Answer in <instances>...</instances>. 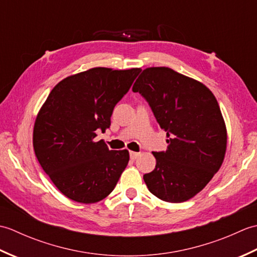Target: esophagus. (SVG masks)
Listing matches in <instances>:
<instances>
[{"label": "esophagus", "instance_id": "obj_1", "mask_svg": "<svg viewBox=\"0 0 257 257\" xmlns=\"http://www.w3.org/2000/svg\"><path fill=\"white\" fill-rule=\"evenodd\" d=\"M139 152H135V151H130V158H132L133 160H136L137 158L139 157Z\"/></svg>", "mask_w": 257, "mask_h": 257}]
</instances>
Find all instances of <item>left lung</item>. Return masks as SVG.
I'll list each match as a JSON object with an SVG mask.
<instances>
[{"label":"left lung","mask_w":257,"mask_h":257,"mask_svg":"<svg viewBox=\"0 0 257 257\" xmlns=\"http://www.w3.org/2000/svg\"><path fill=\"white\" fill-rule=\"evenodd\" d=\"M167 133L166 152H152L155 170L144 176L150 192L180 203L198 194L224 160L227 132L215 96L201 81L169 67H148L133 86Z\"/></svg>","instance_id":"obj_1"}]
</instances>
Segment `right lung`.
<instances>
[{"mask_svg":"<svg viewBox=\"0 0 257 257\" xmlns=\"http://www.w3.org/2000/svg\"><path fill=\"white\" fill-rule=\"evenodd\" d=\"M140 68L94 67L54 87L35 119L33 146L38 162L68 199L96 203L112 192L129 161V151L109 150L95 141L110 125L116 103Z\"/></svg>","mask_w":257,"mask_h":257,"instance_id":"right-lung-1","label":"right lung"}]
</instances>
